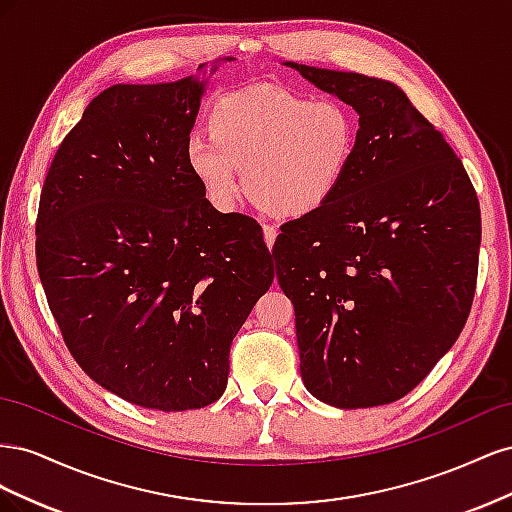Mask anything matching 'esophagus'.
Listing matches in <instances>:
<instances>
[{
  "mask_svg": "<svg viewBox=\"0 0 512 512\" xmlns=\"http://www.w3.org/2000/svg\"><path fill=\"white\" fill-rule=\"evenodd\" d=\"M262 237H265V243H267V247L271 250L273 243H275V237H277L275 228H271V226H262Z\"/></svg>",
  "mask_w": 512,
  "mask_h": 512,
  "instance_id": "obj_1",
  "label": "esophagus"
}]
</instances>
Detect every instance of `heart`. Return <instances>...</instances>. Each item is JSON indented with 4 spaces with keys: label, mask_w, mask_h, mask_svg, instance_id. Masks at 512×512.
Instances as JSON below:
<instances>
[{
    "label": "heart",
    "mask_w": 512,
    "mask_h": 512,
    "mask_svg": "<svg viewBox=\"0 0 512 512\" xmlns=\"http://www.w3.org/2000/svg\"><path fill=\"white\" fill-rule=\"evenodd\" d=\"M209 132L188 138L185 164L211 207L230 211L245 185L252 203L280 220L327 207L346 185L359 149V123L344 102L286 89L224 96L211 108Z\"/></svg>",
    "instance_id": "heart-1"
}]
</instances>
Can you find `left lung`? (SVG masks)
Segmentation results:
<instances>
[{
    "mask_svg": "<svg viewBox=\"0 0 512 512\" xmlns=\"http://www.w3.org/2000/svg\"><path fill=\"white\" fill-rule=\"evenodd\" d=\"M352 106L359 149L322 211L282 226L273 258L305 389L356 410L397 401L453 348L478 273V198L455 151L391 81L284 61Z\"/></svg>",
    "mask_w": 512,
    "mask_h": 512,
    "instance_id": "obj_1",
    "label": "left lung"
}]
</instances>
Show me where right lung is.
Masks as SVG:
<instances>
[{"label": "right lung", "mask_w": 512, "mask_h": 512, "mask_svg": "<svg viewBox=\"0 0 512 512\" xmlns=\"http://www.w3.org/2000/svg\"><path fill=\"white\" fill-rule=\"evenodd\" d=\"M113 85L59 145L36 260L85 374L134 406L183 412L226 391L230 344L273 282L260 226L220 213L185 164L209 79Z\"/></svg>", "instance_id": "add662e5"}]
</instances>
